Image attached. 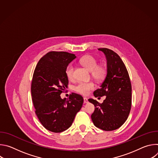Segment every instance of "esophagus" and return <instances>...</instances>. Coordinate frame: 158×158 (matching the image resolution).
Listing matches in <instances>:
<instances>
[{
    "label": "esophagus",
    "mask_w": 158,
    "mask_h": 158,
    "mask_svg": "<svg viewBox=\"0 0 158 158\" xmlns=\"http://www.w3.org/2000/svg\"><path fill=\"white\" fill-rule=\"evenodd\" d=\"M84 102L85 104H86V103L88 102V100H87V99L86 98H84Z\"/></svg>",
    "instance_id": "obj_1"
}]
</instances>
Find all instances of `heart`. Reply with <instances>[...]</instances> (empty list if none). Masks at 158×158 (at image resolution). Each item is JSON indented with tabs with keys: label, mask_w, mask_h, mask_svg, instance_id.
Masks as SVG:
<instances>
[{
	"label": "heart",
	"mask_w": 158,
	"mask_h": 158,
	"mask_svg": "<svg viewBox=\"0 0 158 158\" xmlns=\"http://www.w3.org/2000/svg\"><path fill=\"white\" fill-rule=\"evenodd\" d=\"M80 63L87 68L89 71H91L92 76L98 80L102 79L106 74V67L102 65H98V62L96 59L91 55H86L83 56L80 59ZM74 67L73 64H70L67 66L65 69V74L69 80L74 78ZM96 88V85L93 82H79L74 87V91L81 94L87 95L91 90Z\"/></svg>",
	"instance_id": "obj_1"
}]
</instances>
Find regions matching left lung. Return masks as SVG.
Here are the masks:
<instances>
[{"label": "left lung", "instance_id": "left-lung-1", "mask_svg": "<svg viewBox=\"0 0 158 158\" xmlns=\"http://www.w3.org/2000/svg\"><path fill=\"white\" fill-rule=\"evenodd\" d=\"M107 60V74L101 87L94 96L106 99L102 104L93 99L89 101L95 106L91 115L95 126L104 131H113L127 120L131 108L132 87L126 67L121 57L113 51L99 48Z\"/></svg>", "mask_w": 158, "mask_h": 158}]
</instances>
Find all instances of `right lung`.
<instances>
[{
  "label": "right lung",
  "mask_w": 158,
  "mask_h": 158,
  "mask_svg": "<svg viewBox=\"0 0 158 158\" xmlns=\"http://www.w3.org/2000/svg\"><path fill=\"white\" fill-rule=\"evenodd\" d=\"M76 57L67 52H49L39 60L34 72L31 94L35 112L42 126L53 132L71 127L84 102L76 93L68 99L60 96L69 83L66 67Z\"/></svg>",
  "instance_id": "right-lung-1"
}]
</instances>
